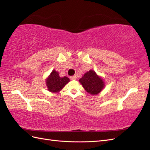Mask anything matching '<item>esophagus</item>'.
Segmentation results:
<instances>
[{
  "label": "esophagus",
  "instance_id": "34e87169",
  "mask_svg": "<svg viewBox=\"0 0 150 150\" xmlns=\"http://www.w3.org/2000/svg\"><path fill=\"white\" fill-rule=\"evenodd\" d=\"M70 79H71V80H75V79H76V76H71V77H70Z\"/></svg>",
  "mask_w": 150,
  "mask_h": 150
}]
</instances>
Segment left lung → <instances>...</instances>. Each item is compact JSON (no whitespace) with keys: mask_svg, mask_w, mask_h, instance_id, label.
<instances>
[{"mask_svg":"<svg viewBox=\"0 0 150 150\" xmlns=\"http://www.w3.org/2000/svg\"><path fill=\"white\" fill-rule=\"evenodd\" d=\"M79 81L86 91L92 95L98 94L104 87L103 79L93 70L86 72Z\"/></svg>","mask_w":150,"mask_h":150,"instance_id":"1","label":"left lung"}]
</instances>
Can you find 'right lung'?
I'll return each mask as SVG.
<instances>
[{"label": "right lung", "mask_w": 150, "mask_h": 150, "mask_svg": "<svg viewBox=\"0 0 150 150\" xmlns=\"http://www.w3.org/2000/svg\"><path fill=\"white\" fill-rule=\"evenodd\" d=\"M69 79L66 76L61 78L59 72L53 70L51 74L46 79V86L48 91L52 93H58L69 82Z\"/></svg>", "instance_id": "obj_1"}]
</instances>
